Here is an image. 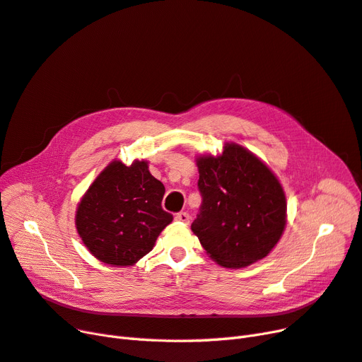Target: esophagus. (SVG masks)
Instances as JSON below:
<instances>
[{"label": "esophagus", "instance_id": "34e87169", "mask_svg": "<svg viewBox=\"0 0 362 362\" xmlns=\"http://www.w3.org/2000/svg\"><path fill=\"white\" fill-rule=\"evenodd\" d=\"M175 221L182 222V223H189L190 222V216H189V213L181 211V213H178L177 216H175Z\"/></svg>", "mask_w": 362, "mask_h": 362}]
</instances>
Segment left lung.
I'll return each mask as SVG.
<instances>
[{
	"mask_svg": "<svg viewBox=\"0 0 362 362\" xmlns=\"http://www.w3.org/2000/svg\"><path fill=\"white\" fill-rule=\"evenodd\" d=\"M202 196L192 231L217 264L246 267L267 257L284 233L286 194L252 152L226 144L222 156L198 158Z\"/></svg>",
	"mask_w": 362,
	"mask_h": 362,
	"instance_id": "8db88e82",
	"label": "left lung"
}]
</instances>
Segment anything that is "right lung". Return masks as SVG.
<instances>
[{
  "label": "right lung",
  "mask_w": 362,
  "mask_h": 362,
  "mask_svg": "<svg viewBox=\"0 0 362 362\" xmlns=\"http://www.w3.org/2000/svg\"><path fill=\"white\" fill-rule=\"evenodd\" d=\"M164 185L146 161H113L83 196L76 231L92 255L110 266H133L156 245L173 216L163 210Z\"/></svg>",
  "instance_id": "add662e5"
}]
</instances>
